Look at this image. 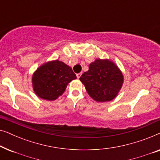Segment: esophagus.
<instances>
[{"label":"esophagus","mask_w":160,"mask_h":160,"mask_svg":"<svg viewBox=\"0 0 160 160\" xmlns=\"http://www.w3.org/2000/svg\"><path fill=\"white\" fill-rule=\"evenodd\" d=\"M82 73H77V74H76V76H77V78H79L80 77H81V76H82Z\"/></svg>","instance_id":"1"}]
</instances>
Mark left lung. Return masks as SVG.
Returning a JSON list of instances; mask_svg holds the SVG:
<instances>
[{
    "label": "left lung",
    "instance_id": "obj_1",
    "mask_svg": "<svg viewBox=\"0 0 160 160\" xmlns=\"http://www.w3.org/2000/svg\"><path fill=\"white\" fill-rule=\"evenodd\" d=\"M89 95L97 102L111 101L117 97L124 82L122 71L113 61L97 59L80 77Z\"/></svg>",
    "mask_w": 160,
    "mask_h": 160
}]
</instances>
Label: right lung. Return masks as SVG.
<instances>
[{"label":"right lung","instance_id":"obj_1","mask_svg":"<svg viewBox=\"0 0 160 160\" xmlns=\"http://www.w3.org/2000/svg\"><path fill=\"white\" fill-rule=\"evenodd\" d=\"M76 78L73 70L65 63L58 60L49 61L32 74V88L38 97L52 101L62 95L68 83Z\"/></svg>","mask_w":160,"mask_h":160}]
</instances>
